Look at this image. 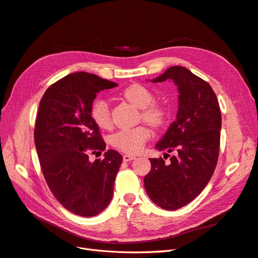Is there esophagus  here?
Segmentation results:
<instances>
[{
	"mask_svg": "<svg viewBox=\"0 0 258 258\" xmlns=\"http://www.w3.org/2000/svg\"><path fill=\"white\" fill-rule=\"evenodd\" d=\"M122 159H123V161L128 162V161H131V160L136 159V156H135V155H130V154H124V155L122 156Z\"/></svg>",
	"mask_w": 258,
	"mask_h": 258,
	"instance_id": "1",
	"label": "esophagus"
}]
</instances>
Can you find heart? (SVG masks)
Here are the masks:
<instances>
[{"mask_svg": "<svg viewBox=\"0 0 258 258\" xmlns=\"http://www.w3.org/2000/svg\"><path fill=\"white\" fill-rule=\"evenodd\" d=\"M123 98L130 103L142 110V118L153 127H161L167 120L166 108L154 103L155 95L141 84H132L122 91ZM91 117L97 126L101 129H108L112 126L111 110L108 102L104 99H98L92 103ZM151 137L150 129L145 126H139L131 129H122L114 134L110 142L121 152L137 154L142 151L146 141Z\"/></svg>", "mask_w": 258, "mask_h": 258, "instance_id": "b5f03b06", "label": "heart"}]
</instances>
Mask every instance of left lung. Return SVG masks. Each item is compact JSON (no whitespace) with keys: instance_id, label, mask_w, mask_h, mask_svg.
I'll return each instance as SVG.
<instances>
[{"instance_id":"obj_1","label":"left lung","mask_w":258,"mask_h":258,"mask_svg":"<svg viewBox=\"0 0 258 258\" xmlns=\"http://www.w3.org/2000/svg\"><path fill=\"white\" fill-rule=\"evenodd\" d=\"M166 81L177 87L178 108L176 119L155 147L176 155L169 163L161 157L151 158L144 187L155 205L171 211L189 204L212 176L220 152L222 115L212 87L188 69L171 67L152 80Z\"/></svg>"}]
</instances>
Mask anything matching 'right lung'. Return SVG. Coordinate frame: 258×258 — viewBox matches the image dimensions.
<instances>
[{
    "label": "right lung",
    "instance_id": "add662e5",
    "mask_svg": "<svg viewBox=\"0 0 258 258\" xmlns=\"http://www.w3.org/2000/svg\"><path fill=\"white\" fill-rule=\"evenodd\" d=\"M116 86L95 74L75 72L52 84L40 102L34 142L42 172L53 196L76 215L96 216L113 197L121 155L108 150L104 159L91 162L88 154L105 150L91 117L93 100Z\"/></svg>",
    "mask_w": 258,
    "mask_h": 258
}]
</instances>
